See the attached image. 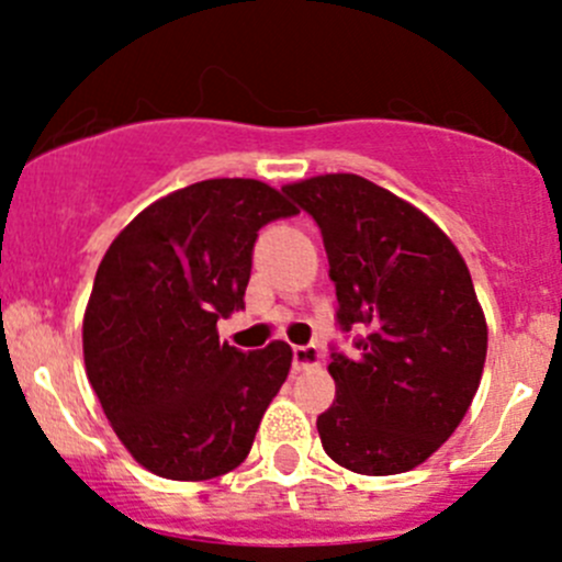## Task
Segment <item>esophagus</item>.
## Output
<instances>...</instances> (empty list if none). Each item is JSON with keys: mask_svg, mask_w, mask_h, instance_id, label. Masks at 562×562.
I'll return each mask as SVG.
<instances>
[{"mask_svg": "<svg viewBox=\"0 0 562 562\" xmlns=\"http://www.w3.org/2000/svg\"><path fill=\"white\" fill-rule=\"evenodd\" d=\"M317 359H321L317 345H299V348H293V370H310V367L317 364Z\"/></svg>", "mask_w": 562, "mask_h": 562, "instance_id": "esophagus-1", "label": "esophagus"}]
</instances>
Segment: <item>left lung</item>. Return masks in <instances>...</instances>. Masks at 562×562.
I'll return each instance as SVG.
<instances>
[{"label":"left lung","mask_w":562,"mask_h":562,"mask_svg":"<svg viewBox=\"0 0 562 562\" xmlns=\"http://www.w3.org/2000/svg\"><path fill=\"white\" fill-rule=\"evenodd\" d=\"M321 228L337 323V400L317 416L323 451L364 475L429 459L468 413L486 359V321L459 249L424 212L356 173L282 187Z\"/></svg>","instance_id":"1"}]
</instances>
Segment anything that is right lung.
<instances>
[{
	"mask_svg": "<svg viewBox=\"0 0 562 562\" xmlns=\"http://www.w3.org/2000/svg\"><path fill=\"white\" fill-rule=\"evenodd\" d=\"M299 209L258 179H206L146 206L100 260L83 361L113 432L155 475L206 481L245 462L293 350L220 342L245 310L258 231Z\"/></svg>",
	"mask_w": 562,
	"mask_h": 562,
	"instance_id": "obj_1",
	"label": "right lung"
}]
</instances>
